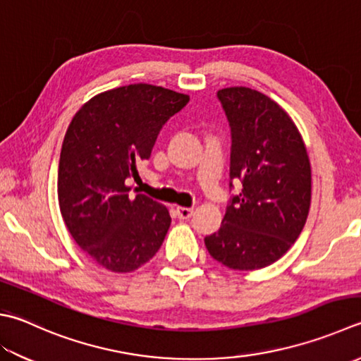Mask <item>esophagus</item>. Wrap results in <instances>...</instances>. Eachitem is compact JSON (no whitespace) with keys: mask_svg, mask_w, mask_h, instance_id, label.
<instances>
[{"mask_svg":"<svg viewBox=\"0 0 361 361\" xmlns=\"http://www.w3.org/2000/svg\"><path fill=\"white\" fill-rule=\"evenodd\" d=\"M195 210L193 209H188V207H178L176 209V214H178V216L180 220H188L192 219Z\"/></svg>","mask_w":361,"mask_h":361,"instance_id":"34e87169","label":"esophagus"}]
</instances>
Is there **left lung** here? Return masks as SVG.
Masks as SVG:
<instances>
[{
  "label": "left lung",
  "mask_w": 361,
  "mask_h": 361,
  "mask_svg": "<svg viewBox=\"0 0 361 361\" xmlns=\"http://www.w3.org/2000/svg\"><path fill=\"white\" fill-rule=\"evenodd\" d=\"M231 127L229 187L242 182L220 229L204 239L215 261L257 270L292 247L307 223L311 165L289 114L265 94L245 86L216 92Z\"/></svg>",
  "instance_id": "8db88e82"
}]
</instances>
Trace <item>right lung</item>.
I'll list each match as a JSON object with an SVG mask.
<instances>
[{"label": "right lung", "mask_w": 361, "mask_h": 361, "mask_svg": "<svg viewBox=\"0 0 361 361\" xmlns=\"http://www.w3.org/2000/svg\"><path fill=\"white\" fill-rule=\"evenodd\" d=\"M188 100L161 86H121L87 100L67 128L58 168L61 215L75 243L106 270H137L165 240L168 209L141 193L128 198L127 179Z\"/></svg>", "instance_id": "obj_1"}]
</instances>
